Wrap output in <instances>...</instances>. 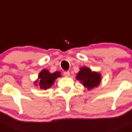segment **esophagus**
I'll return each instance as SVG.
<instances>
[{
  "label": "esophagus",
  "instance_id": "obj_1",
  "mask_svg": "<svg viewBox=\"0 0 132 132\" xmlns=\"http://www.w3.org/2000/svg\"><path fill=\"white\" fill-rule=\"evenodd\" d=\"M63 75H64V77H69L70 76V71H64V72Z\"/></svg>",
  "mask_w": 132,
  "mask_h": 132
}]
</instances>
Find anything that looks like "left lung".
<instances>
[{
	"label": "left lung",
	"instance_id": "obj_1",
	"mask_svg": "<svg viewBox=\"0 0 132 132\" xmlns=\"http://www.w3.org/2000/svg\"><path fill=\"white\" fill-rule=\"evenodd\" d=\"M77 80H79L85 87L91 90L97 87L101 81V74L97 72L92 71L90 68L82 67L77 74Z\"/></svg>",
	"mask_w": 132,
	"mask_h": 132
}]
</instances>
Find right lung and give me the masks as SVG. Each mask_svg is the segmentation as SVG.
Instances as JSON below:
<instances>
[{"instance_id":"right-lung-1","label":"right lung","mask_w":132,"mask_h":132,"mask_svg":"<svg viewBox=\"0 0 132 132\" xmlns=\"http://www.w3.org/2000/svg\"><path fill=\"white\" fill-rule=\"evenodd\" d=\"M61 72L55 71L53 73H51L48 70H43L38 75V80L35 81V84L38 83V86L41 89L46 90L49 88L54 84L55 80L58 77H61Z\"/></svg>"}]
</instances>
